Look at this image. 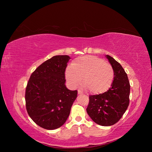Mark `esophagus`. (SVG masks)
<instances>
[{"label":"esophagus","mask_w":152,"mask_h":152,"mask_svg":"<svg viewBox=\"0 0 152 152\" xmlns=\"http://www.w3.org/2000/svg\"><path fill=\"white\" fill-rule=\"evenodd\" d=\"M78 94H83V93H82V92L80 90H78Z\"/></svg>","instance_id":"obj_1"}]
</instances>
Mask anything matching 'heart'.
<instances>
[{
	"instance_id": "1",
	"label": "heart",
	"mask_w": 152,
	"mask_h": 152,
	"mask_svg": "<svg viewBox=\"0 0 152 152\" xmlns=\"http://www.w3.org/2000/svg\"><path fill=\"white\" fill-rule=\"evenodd\" d=\"M67 80L72 86H79L83 77V84L93 94L103 93L111 86L114 71L110 63L94 56L75 59L66 71Z\"/></svg>"
}]
</instances>
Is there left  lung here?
<instances>
[{
    "label": "left lung",
    "instance_id": "1",
    "mask_svg": "<svg viewBox=\"0 0 152 152\" xmlns=\"http://www.w3.org/2000/svg\"><path fill=\"white\" fill-rule=\"evenodd\" d=\"M114 71L113 81L110 89L103 94L89 96L87 113L95 123L103 126L116 124L129 104L130 84L127 73L121 64L107 55Z\"/></svg>",
    "mask_w": 152,
    "mask_h": 152
}]
</instances>
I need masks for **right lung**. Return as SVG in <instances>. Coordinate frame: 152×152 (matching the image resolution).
<instances>
[{"instance_id":"right-lung-1","label":"right lung","mask_w":152,"mask_h":152,"mask_svg":"<svg viewBox=\"0 0 152 152\" xmlns=\"http://www.w3.org/2000/svg\"><path fill=\"white\" fill-rule=\"evenodd\" d=\"M70 59L58 55L48 59L31 73L25 91L26 108L40 127L53 130L63 126L77 98V91L65 86V70Z\"/></svg>"}]
</instances>
